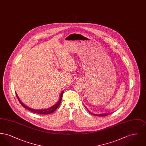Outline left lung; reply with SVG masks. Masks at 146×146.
<instances>
[{"label": "left lung", "mask_w": 146, "mask_h": 146, "mask_svg": "<svg viewBox=\"0 0 146 146\" xmlns=\"http://www.w3.org/2000/svg\"><path fill=\"white\" fill-rule=\"evenodd\" d=\"M84 107L87 109V110L91 114H92L93 115H95V116H100V117H104V116H107L108 115H110L111 113H102V114H94V113H91V111H89V110L84 106Z\"/></svg>", "instance_id": "left-lung-1"}]
</instances>
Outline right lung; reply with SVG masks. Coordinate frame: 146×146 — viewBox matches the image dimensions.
<instances>
[{
	"instance_id": "add662e5",
	"label": "right lung",
	"mask_w": 146,
	"mask_h": 146,
	"mask_svg": "<svg viewBox=\"0 0 146 146\" xmlns=\"http://www.w3.org/2000/svg\"><path fill=\"white\" fill-rule=\"evenodd\" d=\"M63 92L64 90L62 91L61 92V93L60 94V98L58 100V101L57 102V103L56 104H54V106H51V107L48 108H46V109H42V110H35V109H33V108H31L30 107H29L28 106H27L26 105L24 104L23 102H21V100H20L19 97L18 96L17 93L16 92V96L17 97L20 103L21 104V105L26 109L28 110L29 111H32V112H33L35 113H37V114H50V113H53L54 111H56V110L58 108V107L59 106V105L61 104V100H62V95L63 94Z\"/></svg>"
}]
</instances>
